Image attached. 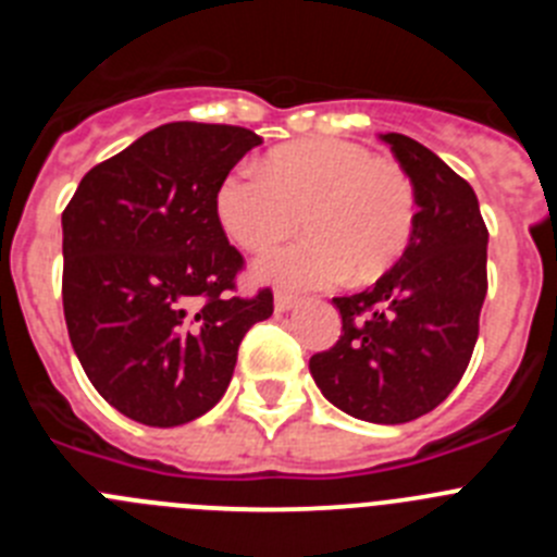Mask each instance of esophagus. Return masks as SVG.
<instances>
[{
    "label": "esophagus",
    "mask_w": 557,
    "mask_h": 557,
    "mask_svg": "<svg viewBox=\"0 0 557 557\" xmlns=\"http://www.w3.org/2000/svg\"><path fill=\"white\" fill-rule=\"evenodd\" d=\"M273 304H275V312H287V309H293L295 304H298V298H295L293 293H284V289H278Z\"/></svg>",
    "instance_id": "1"
}]
</instances>
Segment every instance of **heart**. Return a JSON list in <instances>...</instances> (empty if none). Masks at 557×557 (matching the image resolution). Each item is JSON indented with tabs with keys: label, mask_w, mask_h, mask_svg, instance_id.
Listing matches in <instances>:
<instances>
[{
	"label": "heart",
	"mask_w": 557,
	"mask_h": 557,
	"mask_svg": "<svg viewBox=\"0 0 557 557\" xmlns=\"http://www.w3.org/2000/svg\"><path fill=\"white\" fill-rule=\"evenodd\" d=\"M309 234L259 262L284 287L376 278L416 231V186L396 161L346 139H304L273 150L264 170L239 166L220 184L218 218L239 248L262 253L301 223Z\"/></svg>",
	"instance_id": "1"
}]
</instances>
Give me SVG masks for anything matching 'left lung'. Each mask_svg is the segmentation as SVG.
<instances>
[{"instance_id":"1","label":"left lung","mask_w":557,"mask_h":557,"mask_svg":"<svg viewBox=\"0 0 557 557\" xmlns=\"http://www.w3.org/2000/svg\"><path fill=\"white\" fill-rule=\"evenodd\" d=\"M416 186V231L373 287L334 298L343 332L309 359L323 396L371 424H407L457 387L488 293V228L474 189L435 152L385 133Z\"/></svg>"}]
</instances>
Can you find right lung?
<instances>
[{"label":"right lung","instance_id":"right-lung-1","mask_svg":"<svg viewBox=\"0 0 557 557\" xmlns=\"http://www.w3.org/2000/svg\"><path fill=\"white\" fill-rule=\"evenodd\" d=\"M262 136L170 122L83 175L63 209V318L88 382L122 416L181 426L223 398L273 293L236 295L243 253L218 189Z\"/></svg>","mask_w":557,"mask_h":557}]
</instances>
